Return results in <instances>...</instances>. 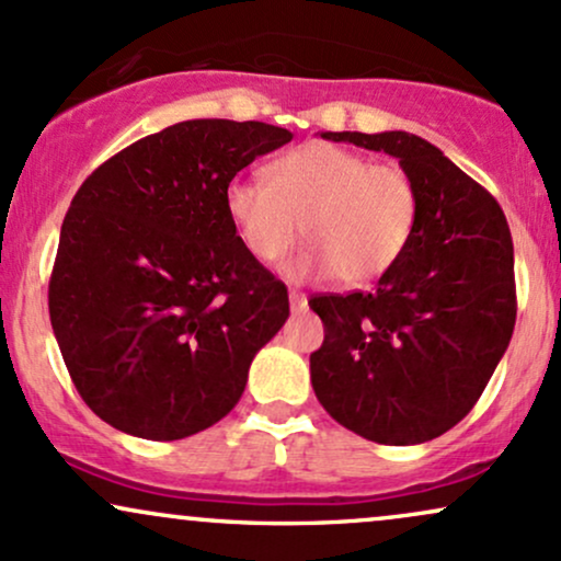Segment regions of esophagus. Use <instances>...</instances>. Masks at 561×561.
<instances>
[{
	"instance_id": "obj_1",
	"label": "esophagus",
	"mask_w": 561,
	"mask_h": 561,
	"mask_svg": "<svg viewBox=\"0 0 561 561\" xmlns=\"http://www.w3.org/2000/svg\"><path fill=\"white\" fill-rule=\"evenodd\" d=\"M289 306H293V311H302L308 306V298L298 289H289Z\"/></svg>"
}]
</instances>
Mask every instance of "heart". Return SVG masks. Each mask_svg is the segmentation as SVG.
Returning <instances> with one entry per match:
<instances>
[{"label": "heart", "mask_w": 561, "mask_h": 561, "mask_svg": "<svg viewBox=\"0 0 561 561\" xmlns=\"http://www.w3.org/2000/svg\"><path fill=\"white\" fill-rule=\"evenodd\" d=\"M237 237L259 263L287 255L300 237L313 250L287 266L293 279L332 274L362 287L401 261L420 218L414 179L332 141H308L268 163L266 184L234 179L224 192Z\"/></svg>", "instance_id": "heart-1"}]
</instances>
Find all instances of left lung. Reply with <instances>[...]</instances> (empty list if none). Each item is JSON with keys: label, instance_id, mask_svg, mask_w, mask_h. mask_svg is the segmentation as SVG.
<instances>
[{"label": "left lung", "instance_id": "obj_1", "mask_svg": "<svg viewBox=\"0 0 561 561\" xmlns=\"http://www.w3.org/2000/svg\"><path fill=\"white\" fill-rule=\"evenodd\" d=\"M398 158L420 192L401 261L371 293L317 295L324 321L311 385L327 414L366 440L416 446L478 403L517 319L504 210L427 139L409 131H324Z\"/></svg>", "mask_w": 561, "mask_h": 561}]
</instances>
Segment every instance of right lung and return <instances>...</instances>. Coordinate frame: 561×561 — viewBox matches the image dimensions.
I'll return each mask as SVG.
<instances>
[{
    "label": "right lung",
    "mask_w": 561,
    "mask_h": 561,
    "mask_svg": "<svg viewBox=\"0 0 561 561\" xmlns=\"http://www.w3.org/2000/svg\"><path fill=\"white\" fill-rule=\"evenodd\" d=\"M289 139L261 121H182L79 186L60 229L49 319L76 390L102 422L179 440L242 398L289 300L244 250L224 192Z\"/></svg>",
    "instance_id": "right-lung-1"
}]
</instances>
